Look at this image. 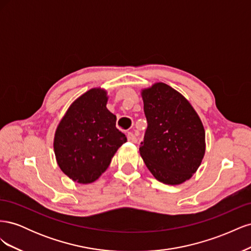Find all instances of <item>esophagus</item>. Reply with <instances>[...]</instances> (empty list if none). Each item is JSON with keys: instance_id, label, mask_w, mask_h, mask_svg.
Returning <instances> with one entry per match:
<instances>
[{"instance_id": "obj_1", "label": "esophagus", "mask_w": 251, "mask_h": 251, "mask_svg": "<svg viewBox=\"0 0 251 251\" xmlns=\"http://www.w3.org/2000/svg\"><path fill=\"white\" fill-rule=\"evenodd\" d=\"M127 140L132 143H136L137 142V137L133 133H127Z\"/></svg>"}]
</instances>
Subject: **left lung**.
I'll return each mask as SVG.
<instances>
[{"mask_svg": "<svg viewBox=\"0 0 251 251\" xmlns=\"http://www.w3.org/2000/svg\"><path fill=\"white\" fill-rule=\"evenodd\" d=\"M148 128L139 149L153 176L164 184L191 179L205 155V130L186 98L164 82L141 90Z\"/></svg>", "mask_w": 251, "mask_h": 251, "instance_id": "8db88e82", "label": "left lung"}]
</instances>
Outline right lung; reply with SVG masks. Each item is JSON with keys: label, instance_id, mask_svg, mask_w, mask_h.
Returning a JSON list of instances; mask_svg holds the SVG:
<instances>
[{"label": "right lung", "instance_id": "add662e5", "mask_svg": "<svg viewBox=\"0 0 251 251\" xmlns=\"http://www.w3.org/2000/svg\"><path fill=\"white\" fill-rule=\"evenodd\" d=\"M107 90L90 89L76 98L59 121L53 149L62 172L80 184L96 181L107 171L126 137L107 109Z\"/></svg>", "mask_w": 251, "mask_h": 251}]
</instances>
